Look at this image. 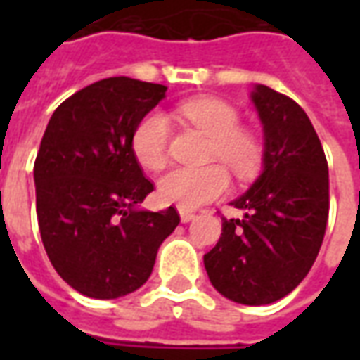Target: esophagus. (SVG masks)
<instances>
[{
	"instance_id": "1",
	"label": "esophagus",
	"mask_w": 360,
	"mask_h": 360,
	"mask_svg": "<svg viewBox=\"0 0 360 360\" xmlns=\"http://www.w3.org/2000/svg\"><path fill=\"white\" fill-rule=\"evenodd\" d=\"M179 216H181V221L183 224H187V221H191V219H195V212L193 210H185V208H179Z\"/></svg>"
}]
</instances>
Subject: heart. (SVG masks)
Here are the masks:
<instances>
[{"label": "heart", "mask_w": 360, "mask_h": 360, "mask_svg": "<svg viewBox=\"0 0 360 360\" xmlns=\"http://www.w3.org/2000/svg\"><path fill=\"white\" fill-rule=\"evenodd\" d=\"M179 113L212 134L210 160H221L237 177H250L260 169L264 146L257 134L243 129L241 115L231 103L219 98L200 96L179 105ZM169 121L160 111H150L136 123L131 134V150L136 162L156 172L167 162ZM229 188V175L219 164L206 167H173L158 181V195L179 208H198L216 200Z\"/></svg>", "instance_id": "b5f03b06"}]
</instances>
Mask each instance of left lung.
Instances as JSON below:
<instances>
[{"label":"left lung","instance_id":"1","mask_svg":"<svg viewBox=\"0 0 360 360\" xmlns=\"http://www.w3.org/2000/svg\"><path fill=\"white\" fill-rule=\"evenodd\" d=\"M264 125V172L233 200L243 219L221 218V237L204 255L219 293L270 304L301 283L322 247L330 210L328 162L309 115L264 84L252 90Z\"/></svg>","mask_w":360,"mask_h":360}]
</instances>
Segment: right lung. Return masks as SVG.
Returning <instances> with one entry per match:
<instances>
[{
  "instance_id": "right-lung-1",
  "label": "right lung",
  "mask_w": 360,
  "mask_h": 360,
  "mask_svg": "<svg viewBox=\"0 0 360 360\" xmlns=\"http://www.w3.org/2000/svg\"><path fill=\"white\" fill-rule=\"evenodd\" d=\"M164 84L110 77L53 111L34 162L36 216L51 266L79 293L117 299L152 274L160 245L179 226L173 206L136 210L154 183L131 150L136 123Z\"/></svg>"
}]
</instances>
